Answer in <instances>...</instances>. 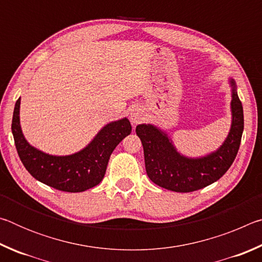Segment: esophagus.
I'll list each match as a JSON object with an SVG mask.
<instances>
[{
	"label": "esophagus",
	"mask_w": 262,
	"mask_h": 262,
	"mask_svg": "<svg viewBox=\"0 0 262 262\" xmlns=\"http://www.w3.org/2000/svg\"><path fill=\"white\" fill-rule=\"evenodd\" d=\"M129 119H130V122L134 126L137 125V123H139V122H141L142 120H143V115H142L141 110L137 108V107L133 108L130 111V113H129Z\"/></svg>",
	"instance_id": "obj_1"
}]
</instances>
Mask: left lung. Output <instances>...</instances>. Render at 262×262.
I'll list each match as a JSON object with an SVG mask.
<instances>
[{
    "mask_svg": "<svg viewBox=\"0 0 262 262\" xmlns=\"http://www.w3.org/2000/svg\"><path fill=\"white\" fill-rule=\"evenodd\" d=\"M231 88V126L219 148L203 156L189 157L181 154L168 133L152 123L136 126V134L143 145L145 171L154 184L179 193L194 192L219 180L237 156L244 130L243 105L236 82L229 78Z\"/></svg>",
    "mask_w": 262,
    "mask_h": 262,
    "instance_id": "left-lung-1",
    "label": "left lung"
}]
</instances>
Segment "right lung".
Returning <instances> with one entry per match:
<instances>
[{
    "label": "right lung",
    "instance_id": "obj_1",
    "mask_svg": "<svg viewBox=\"0 0 262 262\" xmlns=\"http://www.w3.org/2000/svg\"><path fill=\"white\" fill-rule=\"evenodd\" d=\"M19 110L20 97L15 105L11 130L21 163L33 178L63 192L79 193L98 185L104 178L113 150L132 132L127 118L111 121L79 151L57 156L29 143L21 130Z\"/></svg>",
    "mask_w": 262,
    "mask_h": 262
}]
</instances>
